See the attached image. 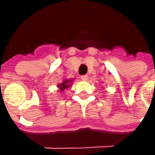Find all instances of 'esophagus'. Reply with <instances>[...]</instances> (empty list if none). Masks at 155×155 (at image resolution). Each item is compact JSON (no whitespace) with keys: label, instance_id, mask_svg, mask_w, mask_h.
<instances>
[{"label":"esophagus","instance_id":"1","mask_svg":"<svg viewBox=\"0 0 155 155\" xmlns=\"http://www.w3.org/2000/svg\"><path fill=\"white\" fill-rule=\"evenodd\" d=\"M81 79L83 81H86L88 80V75L87 74H84V75H82L81 77Z\"/></svg>","mask_w":155,"mask_h":155}]
</instances>
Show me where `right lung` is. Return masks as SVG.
Returning <instances> with one entry per match:
<instances>
[{
    "label": "right lung",
    "mask_w": 155,
    "mask_h": 155,
    "mask_svg": "<svg viewBox=\"0 0 155 155\" xmlns=\"http://www.w3.org/2000/svg\"><path fill=\"white\" fill-rule=\"evenodd\" d=\"M74 81V79H70V80H64L63 81V82L62 83H61V84H59L57 85L58 88H59V90H60V91H64L65 89H67V88H69L70 86H71V82Z\"/></svg>",
    "instance_id": "add662e5"
}]
</instances>
